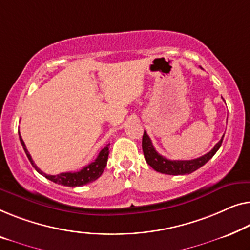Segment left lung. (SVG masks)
<instances>
[{
  "label": "left lung",
  "instance_id": "left-lung-1",
  "mask_svg": "<svg viewBox=\"0 0 250 250\" xmlns=\"http://www.w3.org/2000/svg\"><path fill=\"white\" fill-rule=\"evenodd\" d=\"M223 136L222 139L215 144L214 147H213L211 151L208 152V153L204 155H202L200 158L193 159V160H169V159L162 157L161 154H159L158 152L155 151L154 146H152V142L146 132H144L143 134L142 149L146 161L149 164V166H151V167L155 170V171L173 176L187 175V173L194 172L195 170H197L198 168H201L202 166H204L206 162L216 153V151H218L220 149V146H221Z\"/></svg>",
  "mask_w": 250,
  "mask_h": 250
}]
</instances>
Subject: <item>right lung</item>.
<instances>
[{
	"instance_id": "obj_1",
	"label": "right lung",
	"mask_w": 250,
	"mask_h": 250,
	"mask_svg": "<svg viewBox=\"0 0 250 250\" xmlns=\"http://www.w3.org/2000/svg\"><path fill=\"white\" fill-rule=\"evenodd\" d=\"M19 139H20L21 144H22V147H23L24 152H26L29 161L31 162L32 167L37 170V171L41 173L42 176L46 177L47 179L52 180L53 183L59 184V185L68 186V187H77V186L86 185V184L92 183V182H95L96 179H98L99 177L103 175L104 170L107 166V160H108V155H109V146H110V144H107V146L99 152L98 157H97L96 160L91 162L90 165L85 166L84 168H82L80 171L62 172V173H59V175H55V176H54V175H47V173L42 172V170L35 165L34 160L31 159V155L29 154V152L27 150L26 144H24L22 137H21V135H20V132H19Z\"/></svg>"
}]
</instances>
